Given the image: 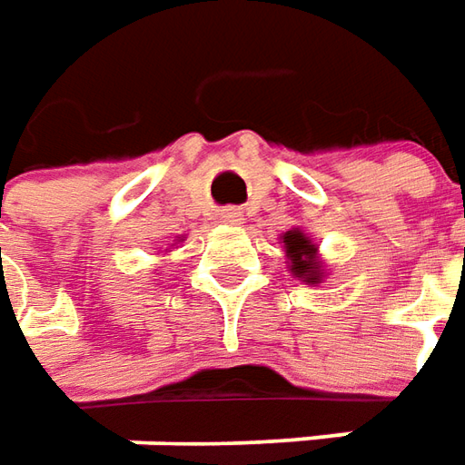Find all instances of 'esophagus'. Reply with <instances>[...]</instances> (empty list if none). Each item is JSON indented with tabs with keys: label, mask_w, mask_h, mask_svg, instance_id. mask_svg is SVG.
Wrapping results in <instances>:
<instances>
[{
	"label": "esophagus",
	"mask_w": 465,
	"mask_h": 465,
	"mask_svg": "<svg viewBox=\"0 0 465 465\" xmlns=\"http://www.w3.org/2000/svg\"><path fill=\"white\" fill-rule=\"evenodd\" d=\"M221 221H223V223H232V226H239V223L244 221V216H242L239 208H223V211H221Z\"/></svg>",
	"instance_id": "1"
}]
</instances>
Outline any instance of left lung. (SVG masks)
Here are the masks:
<instances>
[{"mask_svg": "<svg viewBox=\"0 0 465 465\" xmlns=\"http://www.w3.org/2000/svg\"><path fill=\"white\" fill-rule=\"evenodd\" d=\"M281 244L285 249V260H288L285 264H288L293 278L306 282V285H319L327 278L324 262L319 257V244L303 229L296 226V229L282 233Z\"/></svg>", "mask_w": 465, "mask_h": 465, "instance_id": "8db88e82", "label": "left lung"}]
</instances>
